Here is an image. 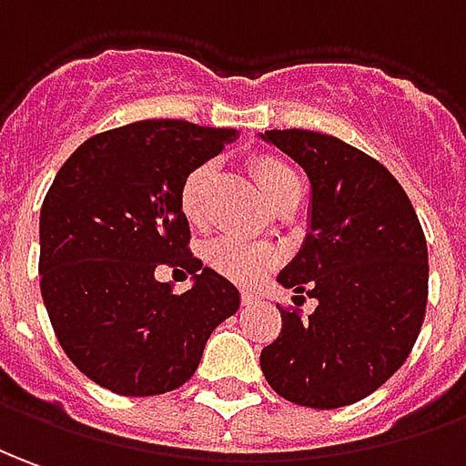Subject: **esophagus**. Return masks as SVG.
Returning <instances> with one entry per match:
<instances>
[{
	"label": "esophagus",
	"instance_id": "obj_1",
	"mask_svg": "<svg viewBox=\"0 0 466 466\" xmlns=\"http://www.w3.org/2000/svg\"><path fill=\"white\" fill-rule=\"evenodd\" d=\"M240 299H243V304H253V301L258 299V297H256V291H248V289H243Z\"/></svg>",
	"mask_w": 466,
	"mask_h": 466
}]
</instances>
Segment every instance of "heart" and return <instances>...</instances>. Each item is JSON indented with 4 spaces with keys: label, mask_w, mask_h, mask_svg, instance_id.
I'll use <instances>...</instances> for the list:
<instances>
[{
    "label": "heart",
    "mask_w": 466,
    "mask_h": 466,
    "mask_svg": "<svg viewBox=\"0 0 466 466\" xmlns=\"http://www.w3.org/2000/svg\"><path fill=\"white\" fill-rule=\"evenodd\" d=\"M248 167H251V175L258 185V190L271 205H279L289 195L301 192L297 172L274 154L253 157ZM213 162H202L179 185V210L192 226H198L205 215V198H208V190L213 185ZM205 258L215 271H220L228 279H236L240 284H251L256 279H261L276 264V256L271 248H266L261 243H251V240L233 238V236L213 240L205 251Z\"/></svg>",
    "instance_id": "1"
}]
</instances>
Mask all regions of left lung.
I'll return each mask as SVG.
<instances>
[{
    "label": "left lung",
    "instance_id": "1",
    "mask_svg": "<svg viewBox=\"0 0 466 466\" xmlns=\"http://www.w3.org/2000/svg\"><path fill=\"white\" fill-rule=\"evenodd\" d=\"M312 185L309 233L279 284L317 299L307 319L281 309L261 370L281 399L339 409L370 396L410 355L429 297V251L399 179L337 137L271 129ZM299 297H294V301Z\"/></svg>",
    "mask_w": 466,
    "mask_h": 466
}]
</instances>
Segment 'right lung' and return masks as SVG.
<instances>
[{
	"instance_id": "obj_1",
	"label": "right lung",
	"mask_w": 466,
	"mask_h": 466,
	"mask_svg": "<svg viewBox=\"0 0 466 466\" xmlns=\"http://www.w3.org/2000/svg\"><path fill=\"white\" fill-rule=\"evenodd\" d=\"M238 139L182 118L96 134L67 157L40 210V291L60 348L118 396L187 383L215 327L238 312V289L190 253L179 185ZM185 268L193 287L156 281Z\"/></svg>"
}]
</instances>
